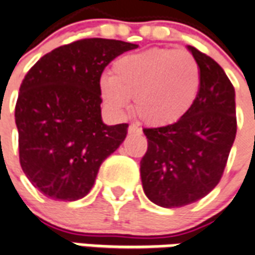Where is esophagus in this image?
<instances>
[{"label":"esophagus","mask_w":255,"mask_h":255,"mask_svg":"<svg viewBox=\"0 0 255 255\" xmlns=\"http://www.w3.org/2000/svg\"><path fill=\"white\" fill-rule=\"evenodd\" d=\"M128 130H129V133H141V128H138L137 125H130Z\"/></svg>","instance_id":"obj_1"}]
</instances>
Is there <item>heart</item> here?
Listing matches in <instances>:
<instances>
[{"label": "heart", "mask_w": 255, "mask_h": 255, "mask_svg": "<svg viewBox=\"0 0 255 255\" xmlns=\"http://www.w3.org/2000/svg\"><path fill=\"white\" fill-rule=\"evenodd\" d=\"M110 109L124 111L134 99L138 118L150 126L179 121L191 109L200 91V68L183 50L150 49L115 61L111 76L100 80Z\"/></svg>", "instance_id": "obj_1"}]
</instances>
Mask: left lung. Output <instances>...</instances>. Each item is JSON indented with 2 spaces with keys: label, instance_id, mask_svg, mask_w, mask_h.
I'll return each mask as SVG.
<instances>
[{
  "label": "left lung",
  "instance_id": "1",
  "mask_svg": "<svg viewBox=\"0 0 255 255\" xmlns=\"http://www.w3.org/2000/svg\"><path fill=\"white\" fill-rule=\"evenodd\" d=\"M200 68V91L175 124L146 128L140 161L145 196L163 208L201 200L220 182L237 135L235 89L222 66L189 46Z\"/></svg>",
  "mask_w": 255,
  "mask_h": 255
}]
</instances>
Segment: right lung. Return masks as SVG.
Here are the masks:
<instances>
[{
  "mask_svg": "<svg viewBox=\"0 0 255 255\" xmlns=\"http://www.w3.org/2000/svg\"><path fill=\"white\" fill-rule=\"evenodd\" d=\"M137 47L81 39L43 55L25 74L14 109L20 166L46 197L87 196L100 164L125 140L128 124L102 121L100 77L113 59Z\"/></svg>",
  "mask_w": 255,
  "mask_h": 255,
  "instance_id": "obj_1",
  "label": "right lung"
}]
</instances>
